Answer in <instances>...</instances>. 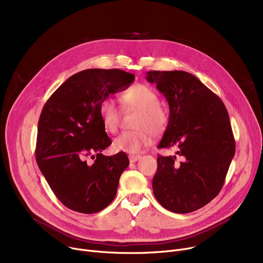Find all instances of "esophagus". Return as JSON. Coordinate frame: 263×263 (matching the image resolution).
<instances>
[{
    "instance_id": "1",
    "label": "esophagus",
    "mask_w": 263,
    "mask_h": 263,
    "mask_svg": "<svg viewBox=\"0 0 263 263\" xmlns=\"http://www.w3.org/2000/svg\"><path fill=\"white\" fill-rule=\"evenodd\" d=\"M141 158H142V157H141L140 155H130V156H129V160H130V162H132V163L137 162Z\"/></svg>"
}]
</instances>
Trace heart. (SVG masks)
Here are the masks:
<instances>
[{"label":"heart","instance_id":"heart-1","mask_svg":"<svg viewBox=\"0 0 263 263\" xmlns=\"http://www.w3.org/2000/svg\"><path fill=\"white\" fill-rule=\"evenodd\" d=\"M121 103L124 107L140 109L135 120L137 129L123 131L113 141V147L124 153L135 154L153 142L155 130L162 131L166 127L167 116L159 106L157 93L146 85L137 84L121 95ZM99 117L105 131L115 133L119 127V110L115 102L106 98L99 105Z\"/></svg>","mask_w":263,"mask_h":263}]
</instances>
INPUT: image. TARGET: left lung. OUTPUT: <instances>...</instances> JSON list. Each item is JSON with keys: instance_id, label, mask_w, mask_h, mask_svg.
<instances>
[{"instance_id": "1", "label": "left lung", "mask_w": 263, "mask_h": 263, "mask_svg": "<svg viewBox=\"0 0 263 263\" xmlns=\"http://www.w3.org/2000/svg\"><path fill=\"white\" fill-rule=\"evenodd\" d=\"M170 105V118L158 148H178L158 157L153 190L162 206L190 213L209 203L222 190L236 151L227 109L218 97L185 71H148Z\"/></svg>"}]
</instances>
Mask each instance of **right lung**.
Masks as SVG:
<instances>
[{
  "label": "right lung",
  "instance_id": "obj_1",
  "mask_svg": "<svg viewBox=\"0 0 263 263\" xmlns=\"http://www.w3.org/2000/svg\"><path fill=\"white\" fill-rule=\"evenodd\" d=\"M134 79L119 69H86L65 81L43 108L37 164L55 196L70 210L97 213L116 196L129 159L124 153L101 154L112 142L100 120L99 105L110 93L127 89Z\"/></svg>",
  "mask_w": 263,
  "mask_h": 263
}]
</instances>
